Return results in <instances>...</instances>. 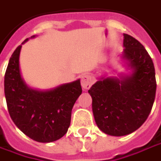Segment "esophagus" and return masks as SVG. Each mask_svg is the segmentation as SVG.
Listing matches in <instances>:
<instances>
[{
	"label": "esophagus",
	"instance_id": "34e87169",
	"mask_svg": "<svg viewBox=\"0 0 161 161\" xmlns=\"http://www.w3.org/2000/svg\"><path fill=\"white\" fill-rule=\"evenodd\" d=\"M93 83H94V80H93L92 76L89 75L85 74L81 76V86L85 90L89 89Z\"/></svg>",
	"mask_w": 161,
	"mask_h": 161
}]
</instances>
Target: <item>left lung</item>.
<instances>
[{"label": "left lung", "mask_w": 161, "mask_h": 161, "mask_svg": "<svg viewBox=\"0 0 161 161\" xmlns=\"http://www.w3.org/2000/svg\"><path fill=\"white\" fill-rule=\"evenodd\" d=\"M122 59L129 75L100 77L88 93L97 127L110 136L128 135L146 121L156 95L155 68L145 47L124 33Z\"/></svg>", "instance_id": "left-lung-1"}]
</instances>
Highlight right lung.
I'll return each instance as SVG.
<instances>
[{"mask_svg": "<svg viewBox=\"0 0 161 161\" xmlns=\"http://www.w3.org/2000/svg\"><path fill=\"white\" fill-rule=\"evenodd\" d=\"M33 37L35 35L31 38ZM21 49L22 45L15 49L5 72L4 94L9 114L16 127L30 138L43 143L55 141L70 126L72 108L82 94L80 80L44 91L29 87L20 70Z\"/></svg>", "mask_w": 161, "mask_h": 161, "instance_id": "1", "label": "right lung"}]
</instances>
